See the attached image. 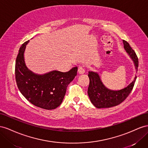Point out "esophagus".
Here are the masks:
<instances>
[{
  "label": "esophagus",
  "instance_id": "esophagus-1",
  "mask_svg": "<svg viewBox=\"0 0 148 148\" xmlns=\"http://www.w3.org/2000/svg\"><path fill=\"white\" fill-rule=\"evenodd\" d=\"M78 73L79 74H83L85 73V69L82 66H79L78 68Z\"/></svg>",
  "mask_w": 148,
  "mask_h": 148
}]
</instances>
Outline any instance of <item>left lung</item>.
<instances>
[{
    "label": "left lung",
    "instance_id": "1",
    "mask_svg": "<svg viewBox=\"0 0 148 148\" xmlns=\"http://www.w3.org/2000/svg\"><path fill=\"white\" fill-rule=\"evenodd\" d=\"M123 42L124 49L133 61L135 69L137 72L138 59L136 54L128 42L125 40H123ZM88 76L90 80L87 90L88 95L92 103L97 108L112 107L123 102L132 92L137 77L136 75H135L133 81L125 88L114 90L105 87L97 72L88 71Z\"/></svg>",
    "mask_w": 148,
    "mask_h": 148
}]
</instances>
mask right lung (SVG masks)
I'll list each match as a JSON object with an SVG mask.
<instances>
[{
	"mask_svg": "<svg viewBox=\"0 0 148 148\" xmlns=\"http://www.w3.org/2000/svg\"><path fill=\"white\" fill-rule=\"evenodd\" d=\"M29 40L21 46L15 62V79L19 90L29 102L46 110L61 104L67 86L77 75V67L62 73L52 71L43 74L34 73L25 62L24 53Z\"/></svg>",
	"mask_w": 148,
	"mask_h": 148,
	"instance_id": "add662e5",
	"label": "right lung"
}]
</instances>
